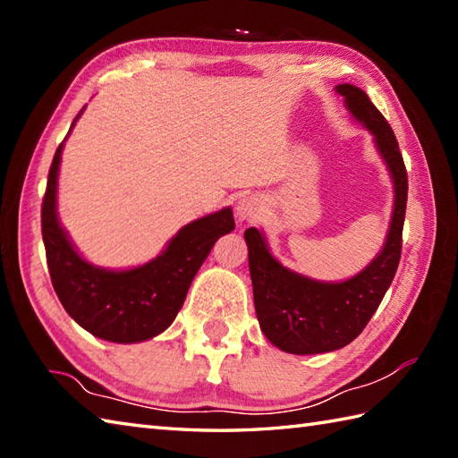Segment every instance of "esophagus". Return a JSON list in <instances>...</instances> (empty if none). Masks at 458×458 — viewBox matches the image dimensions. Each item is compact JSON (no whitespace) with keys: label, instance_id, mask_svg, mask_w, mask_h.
<instances>
[{"label":"esophagus","instance_id":"obj_1","mask_svg":"<svg viewBox=\"0 0 458 458\" xmlns=\"http://www.w3.org/2000/svg\"><path fill=\"white\" fill-rule=\"evenodd\" d=\"M236 216L240 220H258L261 216L259 199L251 197V194H248V197H242L236 204Z\"/></svg>","mask_w":458,"mask_h":458}]
</instances>
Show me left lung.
<instances>
[{"label": "left lung", "mask_w": 458, "mask_h": 458, "mask_svg": "<svg viewBox=\"0 0 458 458\" xmlns=\"http://www.w3.org/2000/svg\"><path fill=\"white\" fill-rule=\"evenodd\" d=\"M346 108L372 131L390 167L395 204L386 246L364 271L343 284H323L284 267L269 254L259 230L244 232L254 305L259 327L271 344L289 354L333 352L352 343L382 303L400 266L402 232L407 207V171L390 123L364 90L352 84L336 86Z\"/></svg>", "instance_id": "left-lung-1"}]
</instances>
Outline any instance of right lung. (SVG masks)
<instances>
[{"mask_svg": "<svg viewBox=\"0 0 458 458\" xmlns=\"http://www.w3.org/2000/svg\"><path fill=\"white\" fill-rule=\"evenodd\" d=\"M61 153L63 143L56 148L48 169L41 207V232L55 293L66 313L94 336L110 343H141L153 338L177 317L214 242L234 230L232 210L222 208L187 224L159 258L141 267L128 271L94 267L76 254L64 230L58 226L56 174Z\"/></svg>", "mask_w": 458, "mask_h": 458, "instance_id": "add662e5", "label": "right lung"}]
</instances>
